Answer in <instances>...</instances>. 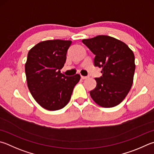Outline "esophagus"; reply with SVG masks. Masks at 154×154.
<instances>
[{"label": "esophagus", "mask_w": 154, "mask_h": 154, "mask_svg": "<svg viewBox=\"0 0 154 154\" xmlns=\"http://www.w3.org/2000/svg\"><path fill=\"white\" fill-rule=\"evenodd\" d=\"M81 77H82V79H88L89 78V77H87V76H81Z\"/></svg>", "instance_id": "34e87169"}]
</instances>
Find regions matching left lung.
Returning <instances> with one entry per match:
<instances>
[{"instance_id": "8db88e82", "label": "left lung", "mask_w": 154, "mask_h": 154, "mask_svg": "<svg viewBox=\"0 0 154 154\" xmlns=\"http://www.w3.org/2000/svg\"><path fill=\"white\" fill-rule=\"evenodd\" d=\"M82 42L96 55L94 65L102 68V76L96 78L91 98L104 108L119 105L133 85L135 70V56L125 43L108 35L84 39Z\"/></svg>"}]
</instances>
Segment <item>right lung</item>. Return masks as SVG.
<instances>
[{"instance_id": "obj_1", "label": "right lung", "mask_w": 154, "mask_h": 154, "mask_svg": "<svg viewBox=\"0 0 154 154\" xmlns=\"http://www.w3.org/2000/svg\"><path fill=\"white\" fill-rule=\"evenodd\" d=\"M71 40H53L36 44L28 52L25 71L27 87L38 104L48 110H58L68 104L81 76L61 73Z\"/></svg>"}]
</instances>
